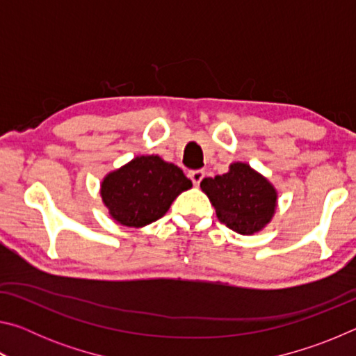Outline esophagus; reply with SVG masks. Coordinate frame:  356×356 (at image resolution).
<instances>
[{
  "instance_id": "1",
  "label": "esophagus",
  "mask_w": 356,
  "mask_h": 356,
  "mask_svg": "<svg viewBox=\"0 0 356 356\" xmlns=\"http://www.w3.org/2000/svg\"><path fill=\"white\" fill-rule=\"evenodd\" d=\"M188 177H190V180L193 182V185L197 186V185L201 184V180L204 179V171H201V170L190 171V172H188Z\"/></svg>"
}]
</instances>
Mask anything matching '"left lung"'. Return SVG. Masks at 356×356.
<instances>
[{"label":"left lung","mask_w":356,"mask_h":356,"mask_svg":"<svg viewBox=\"0 0 356 356\" xmlns=\"http://www.w3.org/2000/svg\"><path fill=\"white\" fill-rule=\"evenodd\" d=\"M201 188L222 225L242 236L261 231L275 213L276 190L250 165L232 163L222 176L204 179Z\"/></svg>","instance_id":"obj_1"}]
</instances>
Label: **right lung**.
I'll return each mask as SVG.
<instances>
[{"label": "right lung", "instance_id": "right-lung-1", "mask_svg": "<svg viewBox=\"0 0 356 356\" xmlns=\"http://www.w3.org/2000/svg\"><path fill=\"white\" fill-rule=\"evenodd\" d=\"M191 180L180 168L156 155L136 156L108 174L102 182V200L120 225L143 227L161 218Z\"/></svg>", "mask_w": 356, "mask_h": 356}]
</instances>
